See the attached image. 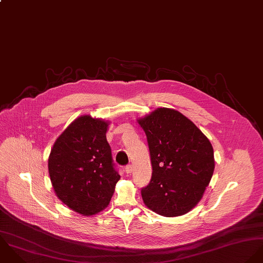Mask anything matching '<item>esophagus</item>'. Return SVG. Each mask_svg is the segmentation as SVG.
I'll return each instance as SVG.
<instances>
[{
    "instance_id": "esophagus-1",
    "label": "esophagus",
    "mask_w": 263,
    "mask_h": 263,
    "mask_svg": "<svg viewBox=\"0 0 263 263\" xmlns=\"http://www.w3.org/2000/svg\"><path fill=\"white\" fill-rule=\"evenodd\" d=\"M125 171L127 174H131L133 172V165L132 164H128L126 167H125Z\"/></svg>"
}]
</instances>
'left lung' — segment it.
Returning <instances> with one entry per match:
<instances>
[{"label": "left lung", "mask_w": 263, "mask_h": 263, "mask_svg": "<svg viewBox=\"0 0 263 263\" xmlns=\"http://www.w3.org/2000/svg\"><path fill=\"white\" fill-rule=\"evenodd\" d=\"M144 130L153 164L144 204L166 217L186 214L201 200L214 171L209 138L180 111L158 107L137 120Z\"/></svg>", "instance_id": "1"}]
</instances>
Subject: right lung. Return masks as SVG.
<instances>
[{"instance_id": "obj_1", "label": "right lung", "mask_w": 263, "mask_h": 263, "mask_svg": "<svg viewBox=\"0 0 263 263\" xmlns=\"http://www.w3.org/2000/svg\"><path fill=\"white\" fill-rule=\"evenodd\" d=\"M108 125L90 115L78 117L57 138L49 157L57 197L82 215L105 210L120 180L106 141Z\"/></svg>"}]
</instances>
